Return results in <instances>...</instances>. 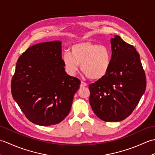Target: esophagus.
I'll return each instance as SVG.
<instances>
[{"label": "esophagus", "mask_w": 155, "mask_h": 155, "mask_svg": "<svg viewBox=\"0 0 155 155\" xmlns=\"http://www.w3.org/2000/svg\"><path fill=\"white\" fill-rule=\"evenodd\" d=\"M87 84L86 83H84V82H83V81H82L81 82V85H80V87L82 88V87H87Z\"/></svg>", "instance_id": "1"}]
</instances>
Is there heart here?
Here are the masks:
<instances>
[{
    "label": "heart",
    "instance_id": "heart-1",
    "mask_svg": "<svg viewBox=\"0 0 155 155\" xmlns=\"http://www.w3.org/2000/svg\"><path fill=\"white\" fill-rule=\"evenodd\" d=\"M111 58V51L108 47L85 41L72 45L71 52H66L62 56V61L69 74L74 75L81 65V71L87 77L98 81L108 73Z\"/></svg>",
    "mask_w": 155,
    "mask_h": 155
}]
</instances>
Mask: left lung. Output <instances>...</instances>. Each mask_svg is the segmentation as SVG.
I'll return each mask as SVG.
<instances>
[{
  "label": "left lung",
  "mask_w": 155,
  "mask_h": 155,
  "mask_svg": "<svg viewBox=\"0 0 155 155\" xmlns=\"http://www.w3.org/2000/svg\"><path fill=\"white\" fill-rule=\"evenodd\" d=\"M110 44V68L103 78L89 84V102L101 120L118 122L129 116L139 104L147 81L136 48L117 35Z\"/></svg>",
  "instance_id": "1"
}]
</instances>
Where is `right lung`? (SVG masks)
Segmentation results:
<instances>
[{"instance_id":"1","label":"right lung","mask_w":155,"mask_h":155,"mask_svg":"<svg viewBox=\"0 0 155 155\" xmlns=\"http://www.w3.org/2000/svg\"><path fill=\"white\" fill-rule=\"evenodd\" d=\"M61 42H42L20 56L11 81V93L32 123L50 126L61 123L71 110L81 81L67 74Z\"/></svg>"}]
</instances>
